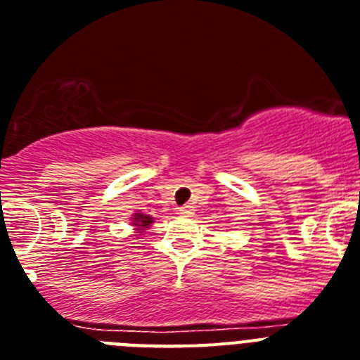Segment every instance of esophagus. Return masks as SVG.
<instances>
[{"instance_id": "esophagus-1", "label": "esophagus", "mask_w": 360, "mask_h": 360, "mask_svg": "<svg viewBox=\"0 0 360 360\" xmlns=\"http://www.w3.org/2000/svg\"><path fill=\"white\" fill-rule=\"evenodd\" d=\"M177 212H179L181 215H190L193 212V206L192 205H183L177 208Z\"/></svg>"}]
</instances>
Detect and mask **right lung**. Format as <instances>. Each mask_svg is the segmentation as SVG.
Segmentation results:
<instances>
[{
    "mask_svg": "<svg viewBox=\"0 0 360 360\" xmlns=\"http://www.w3.org/2000/svg\"><path fill=\"white\" fill-rule=\"evenodd\" d=\"M139 223V226L146 228L150 223H152V217H148V215H143V214H136V217H134V224Z\"/></svg>",
    "mask_w": 360,
    "mask_h": 360,
    "instance_id": "obj_1",
    "label": "right lung"
}]
</instances>
